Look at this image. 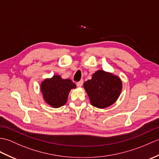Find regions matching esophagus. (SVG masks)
<instances>
[{"mask_svg":"<svg viewBox=\"0 0 159 159\" xmlns=\"http://www.w3.org/2000/svg\"><path fill=\"white\" fill-rule=\"evenodd\" d=\"M83 80H80V81H79V82H77L76 83V85H77V87H81L83 85Z\"/></svg>","mask_w":159,"mask_h":159,"instance_id":"esophagus-1","label":"esophagus"}]
</instances>
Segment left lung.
I'll list each match as a JSON object with an SVG mask.
<instances>
[{
  "mask_svg": "<svg viewBox=\"0 0 159 159\" xmlns=\"http://www.w3.org/2000/svg\"><path fill=\"white\" fill-rule=\"evenodd\" d=\"M84 88L89 97L91 104L99 108L113 104L119 98L122 89L120 79L112 74L98 70L91 80L84 83Z\"/></svg>",
  "mask_w": 159,
  "mask_h": 159,
  "instance_id": "8db88e82",
  "label": "left lung"
}]
</instances>
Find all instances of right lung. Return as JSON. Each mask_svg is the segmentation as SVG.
Instances as JSON below:
<instances>
[{
    "instance_id": "right-lung-1",
    "label": "right lung",
    "mask_w": 159,
    "mask_h": 159,
    "mask_svg": "<svg viewBox=\"0 0 159 159\" xmlns=\"http://www.w3.org/2000/svg\"><path fill=\"white\" fill-rule=\"evenodd\" d=\"M73 88H76V85L71 80L62 79L58 75L45 80L41 84L44 99L54 108H59L66 104L69 92Z\"/></svg>"
}]
</instances>
